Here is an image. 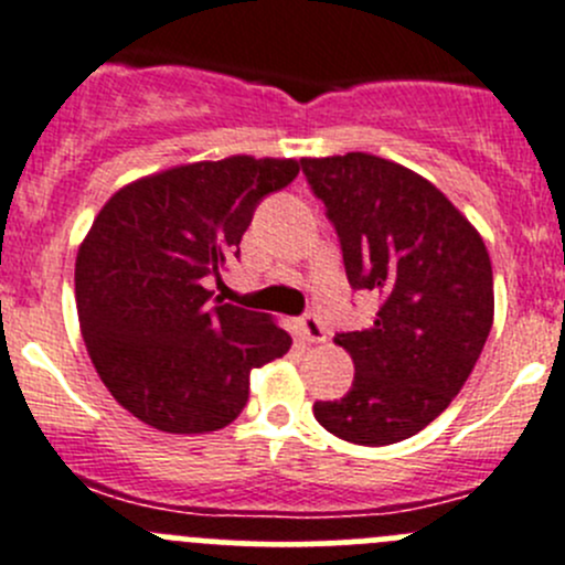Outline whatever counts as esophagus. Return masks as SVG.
I'll return each instance as SVG.
<instances>
[{
	"label": "esophagus",
	"instance_id": "1",
	"mask_svg": "<svg viewBox=\"0 0 565 565\" xmlns=\"http://www.w3.org/2000/svg\"><path fill=\"white\" fill-rule=\"evenodd\" d=\"M298 333L303 337V342H326V328H322L320 317L317 315H303L298 320Z\"/></svg>",
	"mask_w": 565,
	"mask_h": 565
}]
</instances>
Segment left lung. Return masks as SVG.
<instances>
[{
    "mask_svg": "<svg viewBox=\"0 0 565 565\" xmlns=\"http://www.w3.org/2000/svg\"><path fill=\"white\" fill-rule=\"evenodd\" d=\"M326 204L353 289L375 322L337 333L355 364L344 397L315 403L328 434L383 447L419 434L452 403L494 322V276L478 228L419 173L350 151L300 160Z\"/></svg>",
    "mask_w": 565,
    "mask_h": 565,
    "instance_id": "1",
    "label": "left lung"
}]
</instances>
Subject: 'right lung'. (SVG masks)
<instances>
[{"label":"right lung","mask_w":565,"mask_h":565,"mask_svg":"<svg viewBox=\"0 0 565 565\" xmlns=\"http://www.w3.org/2000/svg\"><path fill=\"white\" fill-rule=\"evenodd\" d=\"M300 171L295 160L193 162L120 188L76 254V311L104 386L166 434L226 428L248 403L254 366L292 339L262 311L212 300L265 195Z\"/></svg>","instance_id":"1"}]
</instances>
